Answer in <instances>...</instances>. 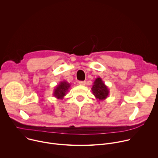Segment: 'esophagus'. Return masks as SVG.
<instances>
[{"instance_id":"obj_1","label":"esophagus","mask_w":158,"mask_h":158,"mask_svg":"<svg viewBox=\"0 0 158 158\" xmlns=\"http://www.w3.org/2000/svg\"><path fill=\"white\" fill-rule=\"evenodd\" d=\"M78 84L81 85H85V81H79Z\"/></svg>"}]
</instances>
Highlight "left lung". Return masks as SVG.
I'll list each match as a JSON object with an SVG mask.
<instances>
[{
	"label": "left lung",
	"instance_id": "left-lung-1",
	"mask_svg": "<svg viewBox=\"0 0 158 158\" xmlns=\"http://www.w3.org/2000/svg\"><path fill=\"white\" fill-rule=\"evenodd\" d=\"M91 88L92 92L97 99L104 101L107 98L109 95V89L104 84L100 77H97Z\"/></svg>",
	"mask_w": 158,
	"mask_h": 158
}]
</instances>
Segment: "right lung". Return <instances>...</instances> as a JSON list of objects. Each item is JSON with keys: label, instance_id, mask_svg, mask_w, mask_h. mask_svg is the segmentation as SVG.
<instances>
[{"label": "right lung", "instance_id": "add662e5", "mask_svg": "<svg viewBox=\"0 0 158 158\" xmlns=\"http://www.w3.org/2000/svg\"><path fill=\"white\" fill-rule=\"evenodd\" d=\"M70 87L71 84L65 81L60 82L54 89L53 96L58 99H62L69 91Z\"/></svg>", "mask_w": 158, "mask_h": 158}]
</instances>
